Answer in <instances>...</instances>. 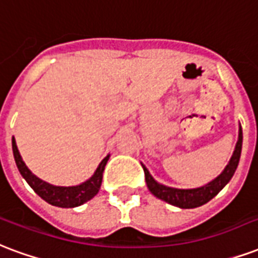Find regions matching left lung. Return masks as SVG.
<instances>
[{
  "instance_id": "left-lung-1",
  "label": "left lung",
  "mask_w": 258,
  "mask_h": 258,
  "mask_svg": "<svg viewBox=\"0 0 258 258\" xmlns=\"http://www.w3.org/2000/svg\"><path fill=\"white\" fill-rule=\"evenodd\" d=\"M242 138H243L242 137V127L239 124L238 141H236L234 153L231 156L228 164H227L226 168L223 169V172L219 176L215 177L213 180L204 184L201 187L176 188L161 184L150 175L148 168L142 164L145 171V180H146V184H148L149 191L152 192L154 197L160 198V200L171 204L173 207L182 208V209H192V208H198L204 205V204H207V202L211 201L212 198L216 197L219 191H221V188L224 187L227 183L231 180V177L234 176L236 167L239 164V158H241Z\"/></svg>"
}]
</instances>
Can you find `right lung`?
Returning <instances> with one entry per match:
<instances>
[{"mask_svg":"<svg viewBox=\"0 0 258 258\" xmlns=\"http://www.w3.org/2000/svg\"><path fill=\"white\" fill-rule=\"evenodd\" d=\"M12 150L17 169H19L20 175L26 179V182L30 184V187L37 192L42 200H45L47 204L58 208L81 207L85 202L94 198L97 192L100 191L101 183H102V173H104L105 165L110 157V154H108L101 161L100 165L97 167L93 176L89 177L86 182L76 184V186H54V184H50V183L39 179L37 175H34L28 169L26 163L23 161L22 156L19 153L15 138H12Z\"/></svg>","mask_w":258,"mask_h":258,"instance_id":"1","label":"right lung"}]
</instances>
